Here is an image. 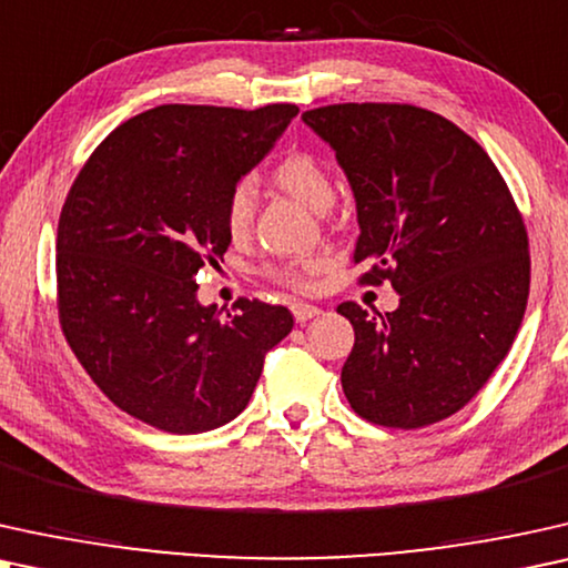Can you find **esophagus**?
Wrapping results in <instances>:
<instances>
[{
    "label": "esophagus",
    "instance_id": "esophagus-1",
    "mask_svg": "<svg viewBox=\"0 0 568 568\" xmlns=\"http://www.w3.org/2000/svg\"><path fill=\"white\" fill-rule=\"evenodd\" d=\"M291 312H293V316H296L298 324H304V322L312 320V316L322 314V308L314 306V304H304V301H296V304H291Z\"/></svg>",
    "mask_w": 568,
    "mask_h": 568
}]
</instances>
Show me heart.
<instances>
[{
  "label": "heart",
  "instance_id": "obj_1",
  "mask_svg": "<svg viewBox=\"0 0 568 568\" xmlns=\"http://www.w3.org/2000/svg\"><path fill=\"white\" fill-rule=\"evenodd\" d=\"M272 181L304 202V205L320 210L324 213L332 202H335V184L332 176L320 158L306 150H293V153L283 155L272 165ZM256 210V189L248 179H241L231 186L229 196L223 202V225L225 233L233 241H244L252 231ZM324 267V260H301V262H283V264H267L264 275L275 280L280 285L288 288L304 291L308 285V277Z\"/></svg>",
  "mask_w": 568,
  "mask_h": 568
}]
</instances>
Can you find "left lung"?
Listing matches in <instances>:
<instances>
[{"mask_svg":"<svg viewBox=\"0 0 568 568\" xmlns=\"http://www.w3.org/2000/svg\"><path fill=\"white\" fill-rule=\"evenodd\" d=\"M355 194L361 285L389 280L399 306L337 312L355 329L343 392L361 418L423 428L470 403L506 358L530 296V244L506 181L455 121L410 103L304 113Z\"/></svg>","mask_w":568,"mask_h":568,"instance_id":"left-lung-1","label":"left lung"}]
</instances>
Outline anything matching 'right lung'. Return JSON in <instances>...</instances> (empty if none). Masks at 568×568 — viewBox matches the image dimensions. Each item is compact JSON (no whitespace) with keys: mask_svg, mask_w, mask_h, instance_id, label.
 <instances>
[{"mask_svg":"<svg viewBox=\"0 0 568 568\" xmlns=\"http://www.w3.org/2000/svg\"><path fill=\"white\" fill-rule=\"evenodd\" d=\"M298 113L169 103L119 124L82 165L57 231L67 345L119 410L202 434L252 399L264 355L293 329L285 306H200L196 272L223 260V202Z\"/></svg>","mask_w":568,"mask_h":568,"instance_id":"add662e5","label":"right lung"}]
</instances>
